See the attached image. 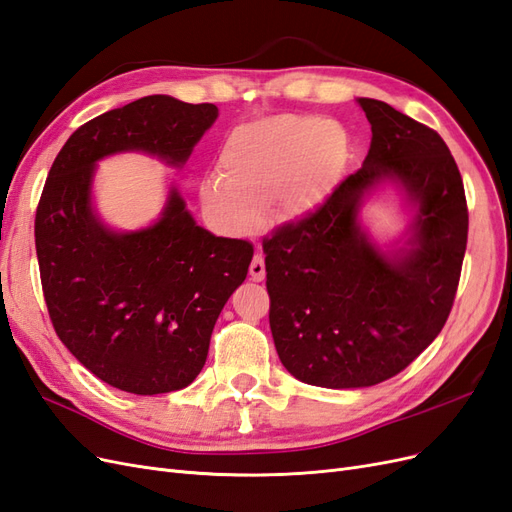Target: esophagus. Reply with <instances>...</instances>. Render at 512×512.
Returning <instances> with one entry per match:
<instances>
[{
  "mask_svg": "<svg viewBox=\"0 0 512 512\" xmlns=\"http://www.w3.org/2000/svg\"><path fill=\"white\" fill-rule=\"evenodd\" d=\"M265 258H262L260 254H256L254 258H252V265H250V275H252V280L254 282H262L265 280Z\"/></svg>",
  "mask_w": 512,
  "mask_h": 512,
  "instance_id": "1",
  "label": "esophagus"
}]
</instances>
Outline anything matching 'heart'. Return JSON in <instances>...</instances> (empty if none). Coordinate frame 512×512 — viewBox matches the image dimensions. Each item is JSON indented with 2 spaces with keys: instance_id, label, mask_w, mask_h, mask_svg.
<instances>
[{
  "instance_id": "1",
  "label": "heart",
  "mask_w": 512,
  "mask_h": 512,
  "mask_svg": "<svg viewBox=\"0 0 512 512\" xmlns=\"http://www.w3.org/2000/svg\"><path fill=\"white\" fill-rule=\"evenodd\" d=\"M352 156L335 119L269 117L230 130L215 153V173L198 185L209 224L222 235H254L273 211L286 222L316 215L342 183Z\"/></svg>"
}]
</instances>
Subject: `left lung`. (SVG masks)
Instances as JSON below:
<instances>
[{"instance_id":"left-lung-1","label":"left lung","mask_w":512,"mask_h":512,"mask_svg":"<svg viewBox=\"0 0 512 512\" xmlns=\"http://www.w3.org/2000/svg\"><path fill=\"white\" fill-rule=\"evenodd\" d=\"M363 166L312 218L265 241L269 324L290 374L324 389H365L399 374L451 314L468 243L459 168L438 132L371 98ZM395 189L405 232L378 244L362 207Z\"/></svg>"}]
</instances>
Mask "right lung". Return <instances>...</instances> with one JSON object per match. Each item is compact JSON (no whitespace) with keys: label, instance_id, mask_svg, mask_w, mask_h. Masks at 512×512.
Instances as JSON below:
<instances>
[{"label":"right lung","instance_id":"1","mask_svg":"<svg viewBox=\"0 0 512 512\" xmlns=\"http://www.w3.org/2000/svg\"><path fill=\"white\" fill-rule=\"evenodd\" d=\"M215 119V104L134 100L76 130L44 183L36 254L53 327L79 363L119 391L160 395L194 382L254 247L198 226L175 183L151 224L108 226L94 196L98 162L145 153L183 168Z\"/></svg>","mask_w":512,"mask_h":512}]
</instances>
